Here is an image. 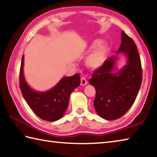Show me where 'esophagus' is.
<instances>
[{
	"label": "esophagus",
	"mask_w": 157,
	"mask_h": 157,
	"mask_svg": "<svg viewBox=\"0 0 157 157\" xmlns=\"http://www.w3.org/2000/svg\"><path fill=\"white\" fill-rule=\"evenodd\" d=\"M87 81L86 80V78H85V77H83V76H82V77L81 78V85H82V86H85V85H87Z\"/></svg>",
	"instance_id": "1"
}]
</instances>
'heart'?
Listing matches in <instances>:
<instances>
[{
    "label": "heart",
    "instance_id": "heart-1",
    "mask_svg": "<svg viewBox=\"0 0 157 157\" xmlns=\"http://www.w3.org/2000/svg\"><path fill=\"white\" fill-rule=\"evenodd\" d=\"M92 50L93 51L87 56L85 59V64L89 68L96 70L105 64L107 59L109 48L107 44L103 43L101 39H96L89 45L87 52Z\"/></svg>",
    "mask_w": 157,
    "mask_h": 157
}]
</instances>
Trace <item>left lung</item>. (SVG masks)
Masks as SVG:
<instances>
[{
    "mask_svg": "<svg viewBox=\"0 0 157 157\" xmlns=\"http://www.w3.org/2000/svg\"><path fill=\"white\" fill-rule=\"evenodd\" d=\"M122 43L116 52L94 72L89 82L95 87L94 106L103 119L114 120L124 115L133 105L142 81L141 60L135 43L124 31L121 33ZM121 56L126 64L117 70Z\"/></svg>",
    "mask_w": 157,
    "mask_h": 157,
    "instance_id": "1",
    "label": "left lung"
}]
</instances>
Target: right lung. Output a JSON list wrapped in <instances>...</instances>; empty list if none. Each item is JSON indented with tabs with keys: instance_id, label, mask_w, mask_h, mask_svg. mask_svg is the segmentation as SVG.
<instances>
[{
	"instance_id": "right-lung-1",
	"label": "right lung",
	"mask_w": 157,
	"mask_h": 157,
	"mask_svg": "<svg viewBox=\"0 0 157 157\" xmlns=\"http://www.w3.org/2000/svg\"><path fill=\"white\" fill-rule=\"evenodd\" d=\"M24 60L22 58L20 85L24 98L38 117L44 120L55 122L63 116L69 104L72 91L81 84L78 74L61 78L49 90L40 91L30 87L24 75Z\"/></svg>"
}]
</instances>
